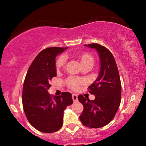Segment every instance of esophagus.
Listing matches in <instances>:
<instances>
[{
  "label": "esophagus",
  "mask_w": 146,
  "mask_h": 146,
  "mask_svg": "<svg viewBox=\"0 0 146 146\" xmlns=\"http://www.w3.org/2000/svg\"><path fill=\"white\" fill-rule=\"evenodd\" d=\"M72 100L74 101V102H78V95L76 94H73L72 96Z\"/></svg>",
  "instance_id": "34e87169"
}]
</instances>
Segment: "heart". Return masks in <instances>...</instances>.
<instances>
[{"label": "heart", "instance_id": "heart-1", "mask_svg": "<svg viewBox=\"0 0 146 146\" xmlns=\"http://www.w3.org/2000/svg\"><path fill=\"white\" fill-rule=\"evenodd\" d=\"M77 58H78L82 66H90L92 67L94 62V60L92 56L88 52H82L78 54ZM66 62V58L65 56L62 55L56 61V71H60L62 68L64 66ZM83 81L81 80L75 78H69L66 80V84L70 88L74 90H77L80 88Z\"/></svg>", "mask_w": 146, "mask_h": 146}]
</instances>
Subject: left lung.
Listing matches in <instances>:
<instances>
[{
    "label": "left lung",
    "instance_id": "1",
    "mask_svg": "<svg viewBox=\"0 0 146 146\" xmlns=\"http://www.w3.org/2000/svg\"><path fill=\"white\" fill-rule=\"evenodd\" d=\"M95 49L100 58V70L98 76L88 87L89 92L95 96L94 100L79 95V102L84 110L80 116L85 126L99 128L112 120L121 102V86L116 62L111 52L98 44H84Z\"/></svg>",
    "mask_w": 146,
    "mask_h": 146
}]
</instances>
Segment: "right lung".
Returning a JSON list of instances; mask_svg holds the SVG:
<instances>
[{
	"instance_id": "1",
	"label": "right lung",
	"mask_w": 146,
	"mask_h": 146,
	"mask_svg": "<svg viewBox=\"0 0 146 146\" xmlns=\"http://www.w3.org/2000/svg\"><path fill=\"white\" fill-rule=\"evenodd\" d=\"M68 48H47L32 62L26 76L23 89V106L29 123L40 131L52 133L63 124L64 111L73 103L70 92L51 96L48 92L50 81L56 76V57Z\"/></svg>"
}]
</instances>
